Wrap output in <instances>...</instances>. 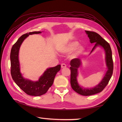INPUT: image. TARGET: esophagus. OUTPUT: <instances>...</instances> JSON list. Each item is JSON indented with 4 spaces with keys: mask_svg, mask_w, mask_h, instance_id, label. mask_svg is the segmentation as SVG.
<instances>
[{
    "mask_svg": "<svg viewBox=\"0 0 122 122\" xmlns=\"http://www.w3.org/2000/svg\"><path fill=\"white\" fill-rule=\"evenodd\" d=\"M66 64H65L64 63H62L61 64V68H66Z\"/></svg>",
    "mask_w": 122,
    "mask_h": 122,
    "instance_id": "1",
    "label": "esophagus"
}]
</instances>
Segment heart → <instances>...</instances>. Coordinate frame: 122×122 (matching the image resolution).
<instances>
[{
	"label": "heart",
	"mask_w": 122,
	"mask_h": 122,
	"mask_svg": "<svg viewBox=\"0 0 122 122\" xmlns=\"http://www.w3.org/2000/svg\"><path fill=\"white\" fill-rule=\"evenodd\" d=\"M80 43L77 41H72L64 44L59 48V51L62 53L68 54L72 53L74 50V53L72 54V59H76L81 56L84 53L85 49L83 46H79Z\"/></svg>",
	"instance_id": "b5f03b06"
}]
</instances>
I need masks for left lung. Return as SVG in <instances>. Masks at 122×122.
Returning a JSON list of instances; mask_svg holds the SVG:
<instances>
[{"label":"left lung","instance_id":"left-lung-1","mask_svg":"<svg viewBox=\"0 0 122 122\" xmlns=\"http://www.w3.org/2000/svg\"><path fill=\"white\" fill-rule=\"evenodd\" d=\"M85 32L89 38L90 42L91 43H95L90 54L98 46L102 48L105 52V63L107 67V71H106L104 76L99 83L93 87H84L81 86L79 84L77 80L79 69L82 65V60L80 59H74L71 61L70 83L72 88L74 91L79 93V94L84 96H89L97 94L102 91L107 85L113 74V62L112 50L109 43L97 33L86 30L85 31Z\"/></svg>","mask_w":122,"mask_h":122}]
</instances>
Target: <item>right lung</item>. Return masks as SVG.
I'll use <instances>...</instances> for the list:
<instances>
[{"instance_id":"add662e5","label":"right lung","mask_w":122,"mask_h":122,"mask_svg":"<svg viewBox=\"0 0 122 122\" xmlns=\"http://www.w3.org/2000/svg\"><path fill=\"white\" fill-rule=\"evenodd\" d=\"M41 31H35L25 33L21 36L14 45L10 52L11 61V74L15 82L26 94L38 97L45 94L53 84L54 77L56 73L60 70V64L54 67L47 68L40 76L38 81H32L25 78L20 71L19 60L20 48L22 42L30 35L39 34Z\"/></svg>"}]
</instances>
